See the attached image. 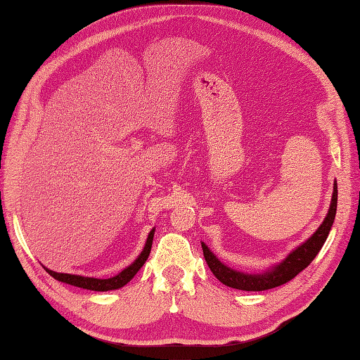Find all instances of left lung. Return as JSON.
<instances>
[{"instance_id":"obj_1","label":"left lung","mask_w":360,"mask_h":360,"mask_svg":"<svg viewBox=\"0 0 360 360\" xmlns=\"http://www.w3.org/2000/svg\"><path fill=\"white\" fill-rule=\"evenodd\" d=\"M335 210H338V186L334 184L331 207L328 210V215L323 219V223L316 231V233L311 236L309 240L304 241L302 246H298L294 252H290L285 262H281L278 266H275L271 272L258 274V275H249L238 271H233L231 267L224 266L219 259L212 254L209 248L202 244V252L205 263L209 264L212 274L223 283V285L241 289V290H266L285 285V283L292 280L297 274H300L303 269L311 264L312 259L322 249L325 244L328 233L331 231V226L335 218Z\"/></svg>"}]
</instances>
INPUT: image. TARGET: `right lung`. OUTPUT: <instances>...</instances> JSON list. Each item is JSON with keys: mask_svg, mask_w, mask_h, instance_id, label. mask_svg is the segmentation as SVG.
<instances>
[{"mask_svg": "<svg viewBox=\"0 0 360 360\" xmlns=\"http://www.w3.org/2000/svg\"><path fill=\"white\" fill-rule=\"evenodd\" d=\"M153 236H155V229H153V231L150 232L147 243H145V248L141 252V255L137 257L136 262L133 264H129L127 269H124L120 274H117L116 277L101 280V278H91V277H80V275H71V274H58V272H53V271H49V269H46V272H48L51 277H53L58 281H63V283H68V285L83 288V289H89V290L119 289L122 286H125L127 283L137 274V271H139L141 267L143 266V263L147 262V258L150 255V250H151Z\"/></svg>", "mask_w": 360, "mask_h": 360, "instance_id": "right-lung-1", "label": "right lung"}]
</instances>
